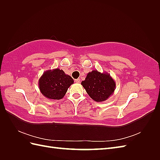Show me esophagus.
<instances>
[{
    "mask_svg": "<svg viewBox=\"0 0 160 160\" xmlns=\"http://www.w3.org/2000/svg\"><path fill=\"white\" fill-rule=\"evenodd\" d=\"M75 82H77V83H80V80L79 79V78H78V79L75 80Z\"/></svg>",
    "mask_w": 160,
    "mask_h": 160,
    "instance_id": "esophagus-1",
    "label": "esophagus"
}]
</instances>
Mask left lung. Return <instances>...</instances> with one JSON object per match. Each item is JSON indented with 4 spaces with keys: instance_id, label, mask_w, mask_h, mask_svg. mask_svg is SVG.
I'll use <instances>...</instances> for the list:
<instances>
[{
    "instance_id": "8db88e82",
    "label": "left lung",
    "mask_w": 160,
    "mask_h": 160,
    "mask_svg": "<svg viewBox=\"0 0 160 160\" xmlns=\"http://www.w3.org/2000/svg\"><path fill=\"white\" fill-rule=\"evenodd\" d=\"M81 84L91 99L96 102L107 100L115 89V82L110 74L97 70L88 73Z\"/></svg>"
}]
</instances>
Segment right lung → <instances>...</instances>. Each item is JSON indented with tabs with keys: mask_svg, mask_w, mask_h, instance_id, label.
<instances>
[{
	"mask_svg": "<svg viewBox=\"0 0 160 160\" xmlns=\"http://www.w3.org/2000/svg\"><path fill=\"white\" fill-rule=\"evenodd\" d=\"M73 82L72 78L57 68L45 71L38 80V86L40 92L45 98L60 100Z\"/></svg>",
	"mask_w": 160,
	"mask_h": 160,
	"instance_id": "1",
	"label": "right lung"
}]
</instances>
